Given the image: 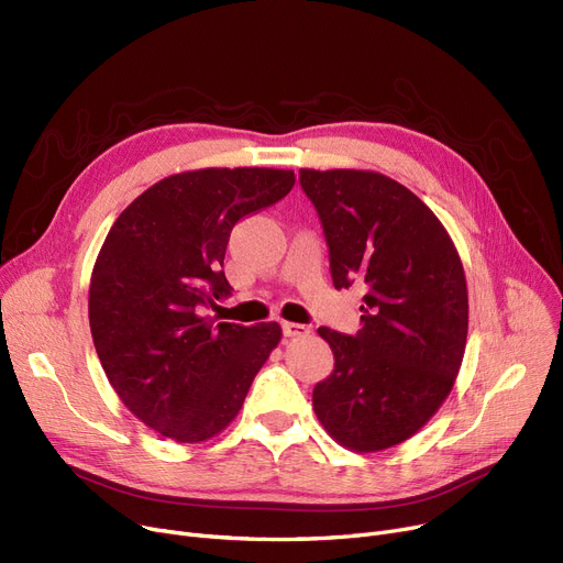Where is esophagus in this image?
<instances>
[{
	"label": "esophagus",
	"mask_w": 563,
	"mask_h": 563,
	"mask_svg": "<svg viewBox=\"0 0 563 563\" xmlns=\"http://www.w3.org/2000/svg\"><path fill=\"white\" fill-rule=\"evenodd\" d=\"M283 335L285 338H303V335H310V329L303 327V323L283 321Z\"/></svg>",
	"instance_id": "34e87169"
}]
</instances>
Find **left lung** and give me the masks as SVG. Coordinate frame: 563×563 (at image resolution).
Instances as JSON below:
<instances>
[{"instance_id": "8db88e82", "label": "left lung", "mask_w": 563, "mask_h": 563, "mask_svg": "<svg viewBox=\"0 0 563 563\" xmlns=\"http://www.w3.org/2000/svg\"><path fill=\"white\" fill-rule=\"evenodd\" d=\"M327 234L335 289L363 280V329L319 335L335 369L317 383L319 422L351 452H380L418 433L454 388L467 340L459 251L429 207L374 170L301 168Z\"/></svg>"}]
</instances>
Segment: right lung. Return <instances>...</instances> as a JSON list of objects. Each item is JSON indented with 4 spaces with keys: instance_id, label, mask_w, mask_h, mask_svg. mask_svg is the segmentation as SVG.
Masks as SVG:
<instances>
[{
    "instance_id": "obj_1",
    "label": "right lung",
    "mask_w": 563,
    "mask_h": 563,
    "mask_svg": "<svg viewBox=\"0 0 563 563\" xmlns=\"http://www.w3.org/2000/svg\"><path fill=\"white\" fill-rule=\"evenodd\" d=\"M294 170L200 168L164 177L111 225L88 287V321L115 395L153 431L202 442L240 412L280 342L276 321L200 317L230 297L234 223L289 194Z\"/></svg>"
}]
</instances>
